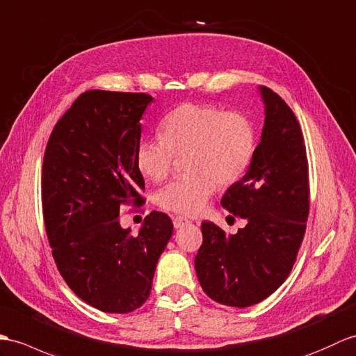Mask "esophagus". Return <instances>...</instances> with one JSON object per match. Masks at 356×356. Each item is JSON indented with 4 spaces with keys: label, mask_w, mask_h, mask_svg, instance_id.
<instances>
[{
    "label": "esophagus",
    "mask_w": 356,
    "mask_h": 356,
    "mask_svg": "<svg viewBox=\"0 0 356 356\" xmlns=\"http://www.w3.org/2000/svg\"><path fill=\"white\" fill-rule=\"evenodd\" d=\"M189 221L188 218H184V217H176L175 220H172V225H175V227L176 229H180V227H184V226H186V225H189Z\"/></svg>",
    "instance_id": "esophagus-1"
}]
</instances>
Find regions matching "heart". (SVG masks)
I'll use <instances>...</instances> for the list:
<instances>
[{"label":"heart","instance_id":"b5f03b06","mask_svg":"<svg viewBox=\"0 0 356 356\" xmlns=\"http://www.w3.org/2000/svg\"><path fill=\"white\" fill-rule=\"evenodd\" d=\"M256 134L250 120L217 106L186 103L162 122V138L140 140L136 167L152 181L170 175L176 156L186 154L185 167L191 175L175 179L158 194L165 211L180 216H198L221 186L244 176L253 159Z\"/></svg>","mask_w":356,"mask_h":356}]
</instances>
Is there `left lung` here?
Masks as SVG:
<instances>
[{
	"label": "left lung",
	"mask_w": 356,
	"mask_h": 356,
	"mask_svg": "<svg viewBox=\"0 0 356 356\" xmlns=\"http://www.w3.org/2000/svg\"><path fill=\"white\" fill-rule=\"evenodd\" d=\"M264 104L259 143L245 175L221 198L222 208L247 225L227 235L202 222L195 273L203 291L226 307L247 308L267 299L290 275L309 212L308 162L293 111L258 86Z\"/></svg>",
	"instance_id": "1"
}]
</instances>
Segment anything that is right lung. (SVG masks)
Here are the masks:
<instances>
[{
    "instance_id": "add662e5",
    "label": "right lung",
    "mask_w": 356,
    "mask_h": 356,
    "mask_svg": "<svg viewBox=\"0 0 356 356\" xmlns=\"http://www.w3.org/2000/svg\"><path fill=\"white\" fill-rule=\"evenodd\" d=\"M147 94L88 90L57 121L44 158V220L62 277L81 300L126 314L152 291L172 222L152 212L138 235L120 225V206L143 204L136 167Z\"/></svg>"
}]
</instances>
